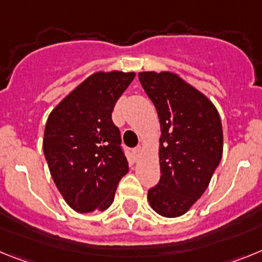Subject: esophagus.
Here are the masks:
<instances>
[{
  "mask_svg": "<svg viewBox=\"0 0 262 262\" xmlns=\"http://www.w3.org/2000/svg\"><path fill=\"white\" fill-rule=\"evenodd\" d=\"M133 153H134V157H136V158H140V157L142 156V153H144V147L142 146L136 147V149L133 150Z\"/></svg>",
  "mask_w": 262,
  "mask_h": 262,
  "instance_id": "1",
  "label": "esophagus"
}]
</instances>
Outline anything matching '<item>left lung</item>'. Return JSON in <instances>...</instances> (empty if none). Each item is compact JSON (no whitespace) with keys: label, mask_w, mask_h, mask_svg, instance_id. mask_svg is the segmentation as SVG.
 Instances as JSON below:
<instances>
[{"label":"left lung","mask_w":262,"mask_h":262,"mask_svg":"<svg viewBox=\"0 0 262 262\" xmlns=\"http://www.w3.org/2000/svg\"><path fill=\"white\" fill-rule=\"evenodd\" d=\"M138 77L161 126V179L147 200L161 216L178 217L204 194L220 163L222 120L212 101L178 74L142 71Z\"/></svg>","instance_id":"left-lung-1"}]
</instances>
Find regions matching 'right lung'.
I'll use <instances>...</instances> for the list:
<instances>
[{
  "mask_svg": "<svg viewBox=\"0 0 262 262\" xmlns=\"http://www.w3.org/2000/svg\"><path fill=\"white\" fill-rule=\"evenodd\" d=\"M134 76V72H95L47 118L43 153L56 188L76 212L105 211L129 171L112 112Z\"/></svg>",
  "mask_w": 262,
  "mask_h": 262,
  "instance_id": "add662e5",
  "label": "right lung"
}]
</instances>
